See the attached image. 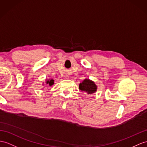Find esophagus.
<instances>
[{
	"instance_id": "obj_1",
	"label": "esophagus",
	"mask_w": 147,
	"mask_h": 147,
	"mask_svg": "<svg viewBox=\"0 0 147 147\" xmlns=\"http://www.w3.org/2000/svg\"><path fill=\"white\" fill-rule=\"evenodd\" d=\"M66 77V78H69V75H68V74H67V76H65Z\"/></svg>"
}]
</instances>
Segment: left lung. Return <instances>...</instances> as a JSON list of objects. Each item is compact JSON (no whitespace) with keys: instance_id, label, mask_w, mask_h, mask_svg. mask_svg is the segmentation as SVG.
<instances>
[{"instance_id":"8db88e82","label":"left lung","mask_w":147,"mask_h":147,"mask_svg":"<svg viewBox=\"0 0 147 147\" xmlns=\"http://www.w3.org/2000/svg\"><path fill=\"white\" fill-rule=\"evenodd\" d=\"M79 90L87 95H92L97 90V85L89 78H85L79 84Z\"/></svg>"}]
</instances>
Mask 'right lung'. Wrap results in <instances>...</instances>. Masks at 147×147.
Returning <instances> with one entry per match:
<instances>
[{
	"instance_id": "obj_1",
	"label": "right lung",
	"mask_w": 147,
	"mask_h": 147,
	"mask_svg": "<svg viewBox=\"0 0 147 147\" xmlns=\"http://www.w3.org/2000/svg\"><path fill=\"white\" fill-rule=\"evenodd\" d=\"M45 84H46V86L47 87H49V86H52L53 84H54V80L53 79H50V78H47L45 79ZM42 85H44V84H42Z\"/></svg>"
}]
</instances>
